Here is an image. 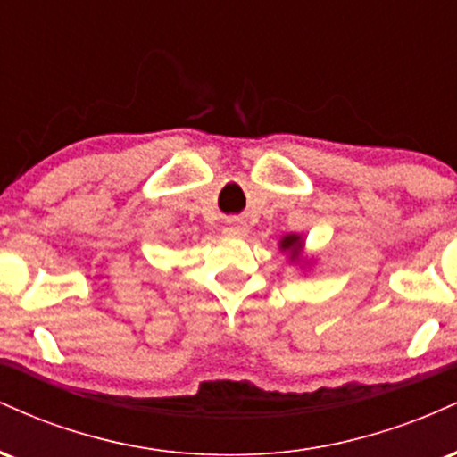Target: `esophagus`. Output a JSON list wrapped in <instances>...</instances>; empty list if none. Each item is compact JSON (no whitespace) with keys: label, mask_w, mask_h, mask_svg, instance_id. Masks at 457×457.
<instances>
[{"label":"esophagus","mask_w":457,"mask_h":457,"mask_svg":"<svg viewBox=\"0 0 457 457\" xmlns=\"http://www.w3.org/2000/svg\"><path fill=\"white\" fill-rule=\"evenodd\" d=\"M225 234H228V236H243V234H246L245 221H240V219H229V221L225 223Z\"/></svg>","instance_id":"1"}]
</instances>
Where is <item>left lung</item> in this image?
<instances>
[{
	"label": "left lung",
	"mask_w": 457,
	"mask_h": 457,
	"mask_svg": "<svg viewBox=\"0 0 457 457\" xmlns=\"http://www.w3.org/2000/svg\"><path fill=\"white\" fill-rule=\"evenodd\" d=\"M281 249H290L292 251V258H296L298 255V251L303 249V245H301V238H298V236H286V238L281 240Z\"/></svg>",
	"instance_id": "8db88e82"
}]
</instances>
